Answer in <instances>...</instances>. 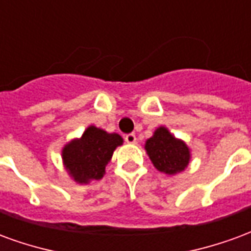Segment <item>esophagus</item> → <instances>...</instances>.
<instances>
[{
  "label": "esophagus",
  "instance_id": "1",
  "mask_svg": "<svg viewBox=\"0 0 251 251\" xmlns=\"http://www.w3.org/2000/svg\"><path fill=\"white\" fill-rule=\"evenodd\" d=\"M125 141L127 144H136L137 142V137L134 133H130V134H126L125 136Z\"/></svg>",
  "mask_w": 251,
  "mask_h": 251
}]
</instances>
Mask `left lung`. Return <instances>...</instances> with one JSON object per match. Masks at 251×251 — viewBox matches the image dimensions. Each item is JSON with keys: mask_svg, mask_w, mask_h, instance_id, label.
<instances>
[{"mask_svg": "<svg viewBox=\"0 0 251 251\" xmlns=\"http://www.w3.org/2000/svg\"><path fill=\"white\" fill-rule=\"evenodd\" d=\"M145 151L153 167L169 176L181 174L191 163V149L183 140L175 137L168 127L158 126L145 141Z\"/></svg>", "mask_w": 251, "mask_h": 251, "instance_id": "8db88e82", "label": "left lung"}]
</instances>
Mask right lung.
Returning <instances> with one entry per match:
<instances>
[{
    "instance_id": "right-lung-1",
    "label": "right lung",
    "mask_w": 251,
    "mask_h": 251,
    "mask_svg": "<svg viewBox=\"0 0 251 251\" xmlns=\"http://www.w3.org/2000/svg\"><path fill=\"white\" fill-rule=\"evenodd\" d=\"M124 144L117 133H107L90 125L77 138H72L62 149V161L68 176L77 184H88L100 180L113 153Z\"/></svg>"
}]
</instances>
